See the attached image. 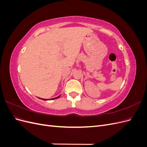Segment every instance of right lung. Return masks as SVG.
I'll use <instances>...</instances> for the list:
<instances>
[{
	"mask_svg": "<svg viewBox=\"0 0 147 147\" xmlns=\"http://www.w3.org/2000/svg\"><path fill=\"white\" fill-rule=\"evenodd\" d=\"M61 96H59L58 97H55V98H53V99H51V100H53V99H57V98H59V97H60ZM40 99H41V98H40ZM43 99V100H48V99Z\"/></svg>",
	"mask_w": 147,
	"mask_h": 147,
	"instance_id": "obj_1",
	"label": "right lung"
}]
</instances>
